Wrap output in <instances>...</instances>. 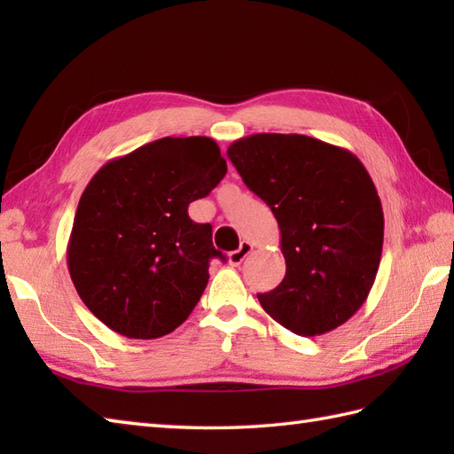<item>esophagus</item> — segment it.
<instances>
[{
  "label": "esophagus",
  "instance_id": "1",
  "mask_svg": "<svg viewBox=\"0 0 454 454\" xmlns=\"http://www.w3.org/2000/svg\"><path fill=\"white\" fill-rule=\"evenodd\" d=\"M252 249H254L252 244H249V242H242V246H239V247L236 249V252H230V254H228V263L232 265V267H238L249 254H252Z\"/></svg>",
  "mask_w": 454,
  "mask_h": 454
}]
</instances>
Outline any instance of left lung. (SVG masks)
<instances>
[{
    "mask_svg": "<svg viewBox=\"0 0 454 454\" xmlns=\"http://www.w3.org/2000/svg\"><path fill=\"white\" fill-rule=\"evenodd\" d=\"M228 158L281 230L286 273L259 304L296 335L345 324L382 255L384 215L369 171L349 150L304 134H252L230 144Z\"/></svg>",
    "mask_w": 454,
    "mask_h": 454,
    "instance_id": "1",
    "label": "left lung"
}]
</instances>
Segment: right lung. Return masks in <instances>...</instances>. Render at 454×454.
<instances>
[{
	"instance_id": "1",
	"label": "right lung",
	"mask_w": 454,
	"mask_h": 454,
	"mask_svg": "<svg viewBox=\"0 0 454 454\" xmlns=\"http://www.w3.org/2000/svg\"><path fill=\"white\" fill-rule=\"evenodd\" d=\"M218 144L166 137L95 173L75 210L67 269L95 317L130 340H156L187 320L224 259L212 226L187 215L226 176Z\"/></svg>"
}]
</instances>
